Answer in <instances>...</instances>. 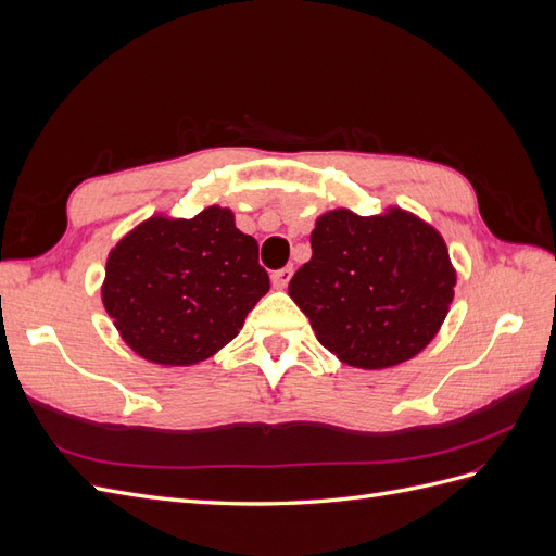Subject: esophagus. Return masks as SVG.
Segmentation results:
<instances>
[{
  "label": "esophagus",
  "mask_w": 556,
  "mask_h": 556,
  "mask_svg": "<svg viewBox=\"0 0 556 556\" xmlns=\"http://www.w3.org/2000/svg\"><path fill=\"white\" fill-rule=\"evenodd\" d=\"M292 274H294V271H292L290 266L278 268V271L271 274V285H274L276 290H285V288H288V282L292 280Z\"/></svg>",
  "instance_id": "esophagus-1"
}]
</instances>
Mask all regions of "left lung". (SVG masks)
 <instances>
[{"label":"left lung","instance_id":"1","mask_svg":"<svg viewBox=\"0 0 556 556\" xmlns=\"http://www.w3.org/2000/svg\"><path fill=\"white\" fill-rule=\"evenodd\" d=\"M311 248L288 290L317 341L343 364L390 368L439 333L457 271L441 233L417 215L336 208L317 217Z\"/></svg>","mask_w":556,"mask_h":556}]
</instances>
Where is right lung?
I'll use <instances>...</instances> for the list:
<instances>
[{"mask_svg": "<svg viewBox=\"0 0 556 556\" xmlns=\"http://www.w3.org/2000/svg\"><path fill=\"white\" fill-rule=\"evenodd\" d=\"M257 252L229 208L208 206L190 220L153 215L109 252L104 308L139 357L199 364L237 339L268 292Z\"/></svg>", "mask_w": 556, "mask_h": 556, "instance_id": "obj_1", "label": "right lung"}]
</instances>
